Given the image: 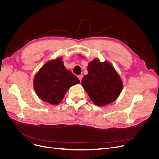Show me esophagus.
Here are the masks:
<instances>
[{
  "instance_id": "esophagus-1",
  "label": "esophagus",
  "mask_w": 159,
  "mask_h": 159,
  "mask_svg": "<svg viewBox=\"0 0 159 159\" xmlns=\"http://www.w3.org/2000/svg\"><path fill=\"white\" fill-rule=\"evenodd\" d=\"M82 77H83V75H78V78L79 79V80H80V81L82 80Z\"/></svg>"
}]
</instances>
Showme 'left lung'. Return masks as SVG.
I'll use <instances>...</instances> for the list:
<instances>
[{"instance_id": "obj_1", "label": "left lung", "mask_w": 159, "mask_h": 159, "mask_svg": "<svg viewBox=\"0 0 159 159\" xmlns=\"http://www.w3.org/2000/svg\"><path fill=\"white\" fill-rule=\"evenodd\" d=\"M88 74L82 80V85L90 100L102 106L115 101L121 94L123 83L118 73L107 61L98 59L90 61Z\"/></svg>"}]
</instances>
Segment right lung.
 <instances>
[{
  "instance_id": "obj_1",
  "label": "right lung",
  "mask_w": 159,
  "mask_h": 159,
  "mask_svg": "<svg viewBox=\"0 0 159 159\" xmlns=\"http://www.w3.org/2000/svg\"><path fill=\"white\" fill-rule=\"evenodd\" d=\"M80 83L79 79L63 65L61 58L44 64L34 79L38 96L51 104H58L69 89Z\"/></svg>"
}]
</instances>
